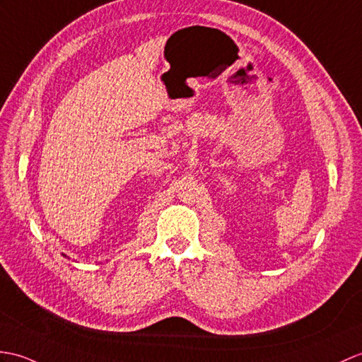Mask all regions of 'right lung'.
Masks as SVG:
<instances>
[{
    "label": "right lung",
    "mask_w": 362,
    "mask_h": 362,
    "mask_svg": "<svg viewBox=\"0 0 362 362\" xmlns=\"http://www.w3.org/2000/svg\"><path fill=\"white\" fill-rule=\"evenodd\" d=\"M63 256H64V257H67V256H66V255H63Z\"/></svg>",
    "instance_id": "add662e5"
}]
</instances>
